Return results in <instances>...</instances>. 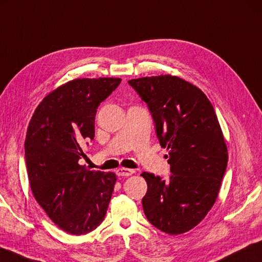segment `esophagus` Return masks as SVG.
<instances>
[{
	"mask_svg": "<svg viewBox=\"0 0 262 262\" xmlns=\"http://www.w3.org/2000/svg\"><path fill=\"white\" fill-rule=\"evenodd\" d=\"M134 174V169H129V168H119L117 169V175L118 177H129V175Z\"/></svg>",
	"mask_w": 262,
	"mask_h": 262,
	"instance_id": "1",
	"label": "esophagus"
}]
</instances>
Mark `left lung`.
Listing matches in <instances>:
<instances>
[{
  "mask_svg": "<svg viewBox=\"0 0 262 262\" xmlns=\"http://www.w3.org/2000/svg\"><path fill=\"white\" fill-rule=\"evenodd\" d=\"M154 119L160 145L168 150L167 180L143 172L147 220L170 235L196 227L215 203L228 152L211 102L196 85L172 75L128 81Z\"/></svg>",
  "mask_w": 262,
  "mask_h": 262,
  "instance_id": "1",
  "label": "left lung"
}]
</instances>
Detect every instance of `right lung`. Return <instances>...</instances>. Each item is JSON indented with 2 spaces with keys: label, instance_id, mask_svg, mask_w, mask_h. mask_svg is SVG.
Returning <instances> with one entry per match:
<instances>
[{
  "label": "right lung",
  "instance_id": "obj_1",
  "mask_svg": "<svg viewBox=\"0 0 262 262\" xmlns=\"http://www.w3.org/2000/svg\"><path fill=\"white\" fill-rule=\"evenodd\" d=\"M119 78L75 79L43 98L25 140L28 180L36 202L60 229L84 235L101 225L115 188V173L79 165L82 144L95 136V117ZM88 144V143H87Z\"/></svg>",
  "mask_w": 262,
  "mask_h": 262
}]
</instances>
